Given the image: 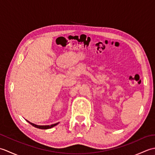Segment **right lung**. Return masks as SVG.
<instances>
[{
	"instance_id": "obj_1",
	"label": "right lung",
	"mask_w": 155,
	"mask_h": 155,
	"mask_svg": "<svg viewBox=\"0 0 155 155\" xmlns=\"http://www.w3.org/2000/svg\"><path fill=\"white\" fill-rule=\"evenodd\" d=\"M27 122H28L29 123H30L31 125H32V126L33 127H36V128H41V129H48V128H52V127H54V126H56V125H57L58 124V123H55V124H51V125H37V124H34V123H31V122H29V121H28V120H27Z\"/></svg>"
}]
</instances>
